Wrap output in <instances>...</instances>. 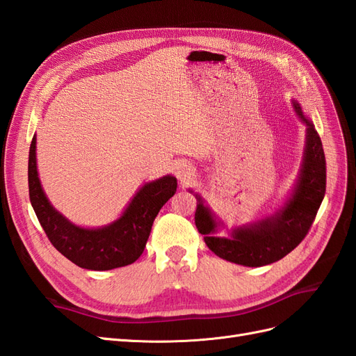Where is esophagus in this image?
I'll use <instances>...</instances> for the list:
<instances>
[{"label": "esophagus", "instance_id": "obj_1", "mask_svg": "<svg viewBox=\"0 0 356 356\" xmlns=\"http://www.w3.org/2000/svg\"><path fill=\"white\" fill-rule=\"evenodd\" d=\"M174 172L177 178L184 184V182H188L191 179V177L195 175V169L187 161H177L174 166Z\"/></svg>", "mask_w": 356, "mask_h": 356}]
</instances>
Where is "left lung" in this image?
<instances>
[{
    "mask_svg": "<svg viewBox=\"0 0 356 356\" xmlns=\"http://www.w3.org/2000/svg\"><path fill=\"white\" fill-rule=\"evenodd\" d=\"M293 106L307 127L306 148L294 190L281 208L263 220L233 229L230 238H221L215 234L221 227V221L197 193L195 195L199 202L195 213L196 227L209 250L222 260L246 267L272 264L305 239L316 217L325 196V154L314 123L301 111L298 102L293 101Z\"/></svg>",
    "mask_w": 356,
    "mask_h": 356,
    "instance_id": "8db88e82",
    "label": "left lung"
}]
</instances>
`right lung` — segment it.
<instances>
[{"label":"right lung","instance_id":"add662e5","mask_svg":"<svg viewBox=\"0 0 356 356\" xmlns=\"http://www.w3.org/2000/svg\"><path fill=\"white\" fill-rule=\"evenodd\" d=\"M35 149L34 135L28 161L29 199L51 245L70 261L88 270H111L135 263L144 252L159 211L175 195L177 178L166 175L145 182L129 202L120 218L111 224L98 229L80 227L51 207L38 178Z\"/></svg>","mask_w":356,"mask_h":356}]
</instances>
